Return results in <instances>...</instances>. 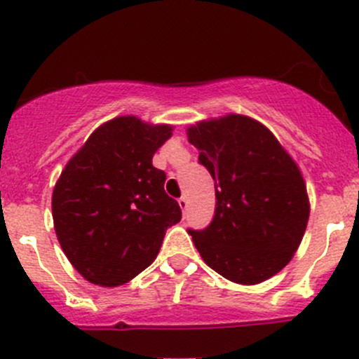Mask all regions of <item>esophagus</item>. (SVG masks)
<instances>
[{
  "label": "esophagus",
  "instance_id": "1",
  "mask_svg": "<svg viewBox=\"0 0 359 359\" xmlns=\"http://www.w3.org/2000/svg\"><path fill=\"white\" fill-rule=\"evenodd\" d=\"M178 204H180V208H181V211H187V208H188V198L187 197H184V195H183V197H180L178 198Z\"/></svg>",
  "mask_w": 359,
  "mask_h": 359
}]
</instances>
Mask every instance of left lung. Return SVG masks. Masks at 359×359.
Returning a JSON list of instances; mask_svg holds the SVG:
<instances>
[{
  "label": "left lung",
  "mask_w": 359,
  "mask_h": 359,
  "mask_svg": "<svg viewBox=\"0 0 359 359\" xmlns=\"http://www.w3.org/2000/svg\"><path fill=\"white\" fill-rule=\"evenodd\" d=\"M187 134L215 180L212 222L188 230L202 260L239 285L272 278L292 260L307 226L309 197L299 165L250 116L204 120Z\"/></svg>",
  "instance_id": "left-lung-1"
}]
</instances>
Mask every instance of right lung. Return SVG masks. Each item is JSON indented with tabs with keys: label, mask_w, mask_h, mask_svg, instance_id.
<instances>
[{
	"label": "right lung",
	"mask_w": 359,
	"mask_h": 359,
	"mask_svg": "<svg viewBox=\"0 0 359 359\" xmlns=\"http://www.w3.org/2000/svg\"><path fill=\"white\" fill-rule=\"evenodd\" d=\"M171 126L127 115L102 123L60 172L52 194L55 233L67 260L87 281L118 286L157 258L181 209L164 190L155 151Z\"/></svg>",
	"instance_id": "add662e5"
}]
</instances>
